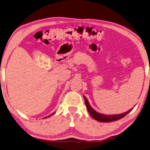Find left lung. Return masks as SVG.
I'll list each match as a JSON object with an SVG mask.
<instances>
[{
    "label": "left lung",
    "mask_w": 150,
    "mask_h": 150,
    "mask_svg": "<svg viewBox=\"0 0 150 150\" xmlns=\"http://www.w3.org/2000/svg\"><path fill=\"white\" fill-rule=\"evenodd\" d=\"M83 99H84V101H85L86 106L87 107L88 111L89 112H90V115H91V117L93 118L94 119H96V120H98L99 122H112V121H115V120H119L129 113V112L132 111L133 109L132 108L131 109L128 110V111L123 112V113H121V114L107 115L99 113V112H97L96 110H94L92 107H91L90 103H89L88 99L86 98L84 96H83Z\"/></svg>",
    "instance_id": "obj_1"
}]
</instances>
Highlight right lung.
Wrapping results in <instances>:
<instances>
[{"label": "right lung", "instance_id": "right-lung-1", "mask_svg": "<svg viewBox=\"0 0 150 150\" xmlns=\"http://www.w3.org/2000/svg\"><path fill=\"white\" fill-rule=\"evenodd\" d=\"M55 113V112H53V113H52V114H51V115H49V116H47V117H44L43 118V119H46V118H47V117H51V115H54Z\"/></svg>", "mask_w": 150, "mask_h": 150}]
</instances>
